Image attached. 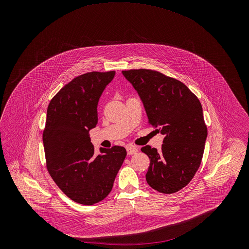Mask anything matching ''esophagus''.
I'll return each instance as SVG.
<instances>
[{"instance_id": "1", "label": "esophagus", "mask_w": 249, "mask_h": 249, "mask_svg": "<svg viewBox=\"0 0 249 249\" xmlns=\"http://www.w3.org/2000/svg\"><path fill=\"white\" fill-rule=\"evenodd\" d=\"M126 151H127V154H128V155H132V154H135V153L138 152V148H137L136 146L130 145V146H127V147H126Z\"/></svg>"}]
</instances>
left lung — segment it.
Wrapping results in <instances>:
<instances>
[{
    "label": "left lung",
    "mask_w": 249,
    "mask_h": 249,
    "mask_svg": "<svg viewBox=\"0 0 249 249\" xmlns=\"http://www.w3.org/2000/svg\"><path fill=\"white\" fill-rule=\"evenodd\" d=\"M142 100L148 124L165 136L162 149L141 148L150 160L145 179L163 194L177 193L198 170L207 138L202 107L181 81L147 69L123 71Z\"/></svg>",
    "instance_id": "8db88e82"
}]
</instances>
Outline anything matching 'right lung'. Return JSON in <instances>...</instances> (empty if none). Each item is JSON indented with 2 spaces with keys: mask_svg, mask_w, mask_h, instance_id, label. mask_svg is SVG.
I'll list each match as a JSON object with an SVG mask.
<instances>
[{
  "mask_svg": "<svg viewBox=\"0 0 249 249\" xmlns=\"http://www.w3.org/2000/svg\"><path fill=\"white\" fill-rule=\"evenodd\" d=\"M115 71H90L74 77L52 99L43 142L47 169L58 188L74 202L93 205L113 188L126 156L123 146L101 147L89 136L98 124V103Z\"/></svg>",
  "mask_w": 249,
  "mask_h": 249,
  "instance_id": "1",
  "label": "right lung"
}]
</instances>
